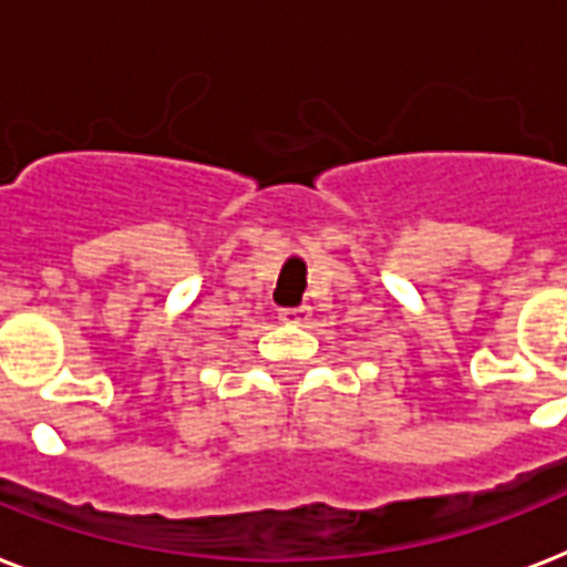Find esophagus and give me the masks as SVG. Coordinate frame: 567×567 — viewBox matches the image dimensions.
Wrapping results in <instances>:
<instances>
[{
    "label": "esophagus",
    "instance_id": "obj_1",
    "mask_svg": "<svg viewBox=\"0 0 567 567\" xmlns=\"http://www.w3.org/2000/svg\"><path fill=\"white\" fill-rule=\"evenodd\" d=\"M279 317H282L285 323H293V326H302L311 317V308L308 306H293V308H282L279 311Z\"/></svg>",
    "mask_w": 567,
    "mask_h": 567
}]
</instances>
